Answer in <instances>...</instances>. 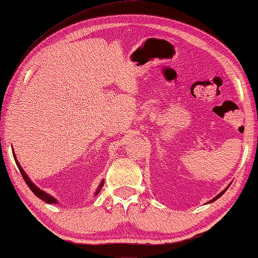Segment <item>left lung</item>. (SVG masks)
Listing matches in <instances>:
<instances>
[{"instance_id": "left-lung-1", "label": "left lung", "mask_w": 258, "mask_h": 258, "mask_svg": "<svg viewBox=\"0 0 258 258\" xmlns=\"http://www.w3.org/2000/svg\"><path fill=\"white\" fill-rule=\"evenodd\" d=\"M228 187H229V186H226V189H224L223 191H222V192H221V194H218V195L216 196V197H215V198H213V199H212V200H211V202H209V203H213V202H215V200H216V199H218V198H220V197H221V196H222V195H223V194H224V192H225L226 190H228Z\"/></svg>"}]
</instances>
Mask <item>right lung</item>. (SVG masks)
<instances>
[{
  "mask_svg": "<svg viewBox=\"0 0 258 258\" xmlns=\"http://www.w3.org/2000/svg\"><path fill=\"white\" fill-rule=\"evenodd\" d=\"M14 158H15V160H16V164H17V166H18V168H19V171H20V173H21V175H23V177H24L25 182L27 183V185L29 186V189L33 191V194H34L35 196H36L37 198H40L41 200H44V202H45V203H47V204H58V202H56V199H54L53 197H52L51 195L46 194L45 191L41 190L40 187H37L36 185L34 184V183H33L32 181H30V178L27 176V174L25 173V171L23 169V167H21V166H20L19 161L17 160L15 152H14ZM103 184H104V181L102 180V181H101V183H100V185H99V187L97 189V191H95V196H97V195L99 194L100 190H101V187L103 186Z\"/></svg>",
  "mask_w": 258,
  "mask_h": 258,
  "instance_id": "add662e5",
  "label": "right lung"
}]
</instances>
